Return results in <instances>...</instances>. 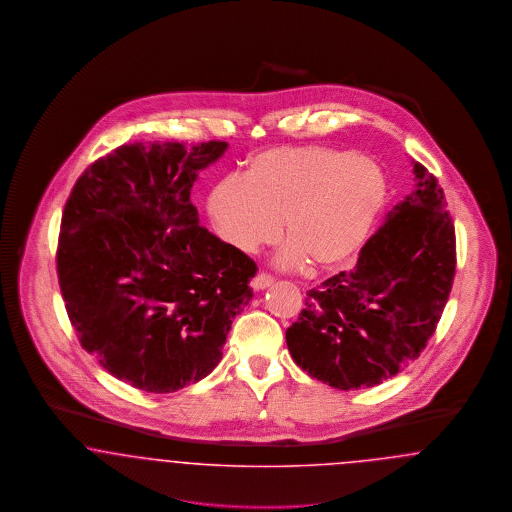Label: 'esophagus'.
I'll return each instance as SVG.
<instances>
[{
	"mask_svg": "<svg viewBox=\"0 0 512 512\" xmlns=\"http://www.w3.org/2000/svg\"><path fill=\"white\" fill-rule=\"evenodd\" d=\"M272 282H274L272 276H268L265 272H259V274L253 278L251 286H253L255 290H267L268 286H272Z\"/></svg>",
	"mask_w": 512,
	"mask_h": 512,
	"instance_id": "34e87169",
	"label": "esophagus"
}]
</instances>
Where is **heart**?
Here are the masks:
<instances>
[{"label":"heart","mask_w":512,"mask_h":512,"mask_svg":"<svg viewBox=\"0 0 512 512\" xmlns=\"http://www.w3.org/2000/svg\"><path fill=\"white\" fill-rule=\"evenodd\" d=\"M382 169L357 151L276 147L251 159L209 195V217L224 244L255 253L282 232L278 265L340 267L359 253L386 201Z\"/></svg>","instance_id":"obj_1"}]
</instances>
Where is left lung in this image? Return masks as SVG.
<instances>
[{"label":"left lung","mask_w":512,"mask_h":512,"mask_svg":"<svg viewBox=\"0 0 512 512\" xmlns=\"http://www.w3.org/2000/svg\"><path fill=\"white\" fill-rule=\"evenodd\" d=\"M414 190L363 245L357 265L307 292L286 330L293 361L338 390L395 376L436 332L455 278V226L436 176L414 161Z\"/></svg>","instance_id":"1"}]
</instances>
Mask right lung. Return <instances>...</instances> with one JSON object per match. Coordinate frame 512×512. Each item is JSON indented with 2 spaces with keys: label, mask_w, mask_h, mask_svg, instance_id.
Listing matches in <instances>:
<instances>
[{
  "label": "right lung",
  "mask_w": 512,
  "mask_h": 512,
  "mask_svg": "<svg viewBox=\"0 0 512 512\" xmlns=\"http://www.w3.org/2000/svg\"><path fill=\"white\" fill-rule=\"evenodd\" d=\"M226 147L124 144L65 203L55 259L67 315L80 345L138 390L205 378L253 295L255 261L201 226L190 199Z\"/></svg>",
  "instance_id": "add662e5"
}]
</instances>
